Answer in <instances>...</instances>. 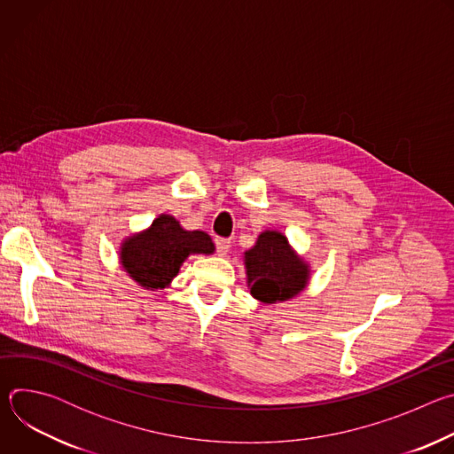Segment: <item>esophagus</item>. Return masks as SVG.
Here are the masks:
<instances>
[{
    "mask_svg": "<svg viewBox=\"0 0 454 454\" xmlns=\"http://www.w3.org/2000/svg\"><path fill=\"white\" fill-rule=\"evenodd\" d=\"M230 246H231V240L230 239H223V237H217L215 239V247H217V253L223 256L230 251Z\"/></svg>",
    "mask_w": 454,
    "mask_h": 454,
    "instance_id": "esophagus-1",
    "label": "esophagus"
}]
</instances>
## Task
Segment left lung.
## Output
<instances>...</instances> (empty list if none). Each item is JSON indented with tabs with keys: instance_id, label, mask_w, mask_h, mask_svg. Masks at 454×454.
<instances>
[{
	"instance_id": "1",
	"label": "left lung",
	"mask_w": 454,
	"mask_h": 454,
	"mask_svg": "<svg viewBox=\"0 0 454 454\" xmlns=\"http://www.w3.org/2000/svg\"><path fill=\"white\" fill-rule=\"evenodd\" d=\"M244 266L249 293L262 303L291 300L309 284V264L280 231L258 235L254 246L244 253Z\"/></svg>"
}]
</instances>
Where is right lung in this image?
<instances>
[{
    "mask_svg": "<svg viewBox=\"0 0 454 454\" xmlns=\"http://www.w3.org/2000/svg\"><path fill=\"white\" fill-rule=\"evenodd\" d=\"M215 246L208 233L183 230L172 215L161 214L153 224L120 246L125 273L145 289H163L179 273L188 254H212Z\"/></svg>",
    "mask_w": 454,
    "mask_h": 454,
    "instance_id": "1",
    "label": "right lung"
}]
</instances>
